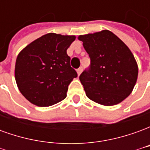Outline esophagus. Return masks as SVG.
<instances>
[{"instance_id": "1", "label": "esophagus", "mask_w": 150, "mask_h": 150, "mask_svg": "<svg viewBox=\"0 0 150 150\" xmlns=\"http://www.w3.org/2000/svg\"><path fill=\"white\" fill-rule=\"evenodd\" d=\"M82 71H83V67H79V68L77 69V73H78L79 75L81 74Z\"/></svg>"}]
</instances>
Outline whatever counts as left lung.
I'll list each match as a JSON object with an SVG mask.
<instances>
[{
    "mask_svg": "<svg viewBox=\"0 0 150 150\" xmlns=\"http://www.w3.org/2000/svg\"><path fill=\"white\" fill-rule=\"evenodd\" d=\"M91 63L79 75L86 95L96 103L112 106L131 94L138 67L129 47L109 30L80 35Z\"/></svg>",
    "mask_w": 150,
    "mask_h": 150,
    "instance_id": "obj_1",
    "label": "left lung"
}]
</instances>
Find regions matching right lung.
Instances as JSON below:
<instances>
[{
	"label": "right lung",
	"instance_id": "right-lung-1",
	"mask_svg": "<svg viewBox=\"0 0 150 150\" xmlns=\"http://www.w3.org/2000/svg\"><path fill=\"white\" fill-rule=\"evenodd\" d=\"M75 39V36L50 33L18 54L15 79L21 93L30 103L48 107L67 97L69 84L78 75L67 54Z\"/></svg>",
	"mask_w": 150,
	"mask_h": 150
}]
</instances>
